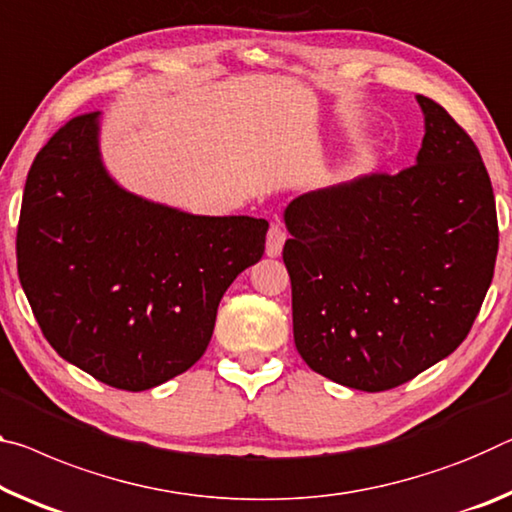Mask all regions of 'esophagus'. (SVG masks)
Wrapping results in <instances>:
<instances>
[{
	"mask_svg": "<svg viewBox=\"0 0 512 512\" xmlns=\"http://www.w3.org/2000/svg\"><path fill=\"white\" fill-rule=\"evenodd\" d=\"M287 241V232L282 230L278 223H273L269 227V234H266V255L269 257H278L282 253V246Z\"/></svg>",
	"mask_w": 512,
	"mask_h": 512,
	"instance_id": "esophagus-1",
	"label": "esophagus"
}]
</instances>
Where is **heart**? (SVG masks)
<instances>
[{
	"label": "heart",
	"instance_id": "heart-1",
	"mask_svg": "<svg viewBox=\"0 0 512 512\" xmlns=\"http://www.w3.org/2000/svg\"><path fill=\"white\" fill-rule=\"evenodd\" d=\"M358 164H360V159H353V161H351V164H346V166H344V170H353V168H355V166H358Z\"/></svg>",
	"mask_w": 512,
	"mask_h": 512
}]
</instances>
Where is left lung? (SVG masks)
<instances>
[{
  "label": "left lung",
  "mask_w": 512,
  "mask_h": 512,
  "mask_svg": "<svg viewBox=\"0 0 512 512\" xmlns=\"http://www.w3.org/2000/svg\"><path fill=\"white\" fill-rule=\"evenodd\" d=\"M417 164L303 193L285 209L294 342L312 371L385 392L462 344L488 294L497 207L481 152L417 95Z\"/></svg>",
  "instance_id": "8db88e82"
}]
</instances>
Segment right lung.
Masks as SVG:
<instances>
[{"label": "right lung", "instance_id": "add662e5", "mask_svg": "<svg viewBox=\"0 0 512 512\" xmlns=\"http://www.w3.org/2000/svg\"><path fill=\"white\" fill-rule=\"evenodd\" d=\"M269 223L196 216L125 191L100 157V111L36 154L18 275L40 330L100 383L143 392L193 367L227 287L264 255Z\"/></svg>", "mask_w": 512, "mask_h": 512}]
</instances>
